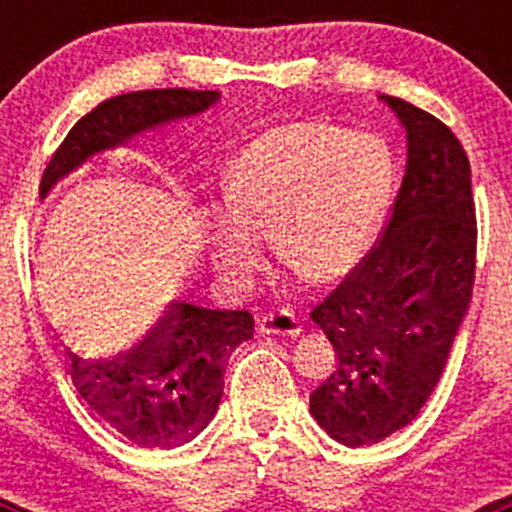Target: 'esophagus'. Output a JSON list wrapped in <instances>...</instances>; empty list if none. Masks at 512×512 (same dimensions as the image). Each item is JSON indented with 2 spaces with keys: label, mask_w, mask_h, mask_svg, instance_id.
<instances>
[{
  "label": "esophagus",
  "mask_w": 512,
  "mask_h": 512,
  "mask_svg": "<svg viewBox=\"0 0 512 512\" xmlns=\"http://www.w3.org/2000/svg\"><path fill=\"white\" fill-rule=\"evenodd\" d=\"M259 330L261 333H269V336H300V320L292 315L289 310H277V312H266L259 318Z\"/></svg>",
  "instance_id": "esophagus-1"
}]
</instances>
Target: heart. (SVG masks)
<instances>
[{
	"instance_id": "heart-1",
	"label": "heart",
	"mask_w": 512,
	"mask_h": 512,
	"mask_svg": "<svg viewBox=\"0 0 512 512\" xmlns=\"http://www.w3.org/2000/svg\"><path fill=\"white\" fill-rule=\"evenodd\" d=\"M392 166L377 138L328 122H292L253 138L225 174V205L207 223L220 277L243 284L264 238L315 284L348 277L377 233Z\"/></svg>"
}]
</instances>
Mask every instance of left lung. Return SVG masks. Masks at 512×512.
Here are the masks:
<instances>
[{
	"instance_id": "8db88e82",
	"label": "left lung",
	"mask_w": 512,
	"mask_h": 512,
	"mask_svg": "<svg viewBox=\"0 0 512 512\" xmlns=\"http://www.w3.org/2000/svg\"><path fill=\"white\" fill-rule=\"evenodd\" d=\"M408 166L366 253L310 318L338 356L310 413L343 446H372L418 418L467 315L477 259L472 171L438 117L397 97Z\"/></svg>"
}]
</instances>
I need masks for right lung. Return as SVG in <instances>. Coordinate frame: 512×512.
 <instances>
[{
	"mask_svg": "<svg viewBox=\"0 0 512 512\" xmlns=\"http://www.w3.org/2000/svg\"><path fill=\"white\" fill-rule=\"evenodd\" d=\"M220 92L143 89L104 99L63 138L40 179V200L94 153L128 146L135 135L205 112ZM253 336L248 310H207L171 302L133 348L110 356L66 351V372L89 408L143 449H174L215 418L230 354Z\"/></svg>",
	"mask_w": 512,
	"mask_h": 512,
	"instance_id": "obj_1",
	"label": "right lung"
}]
</instances>
